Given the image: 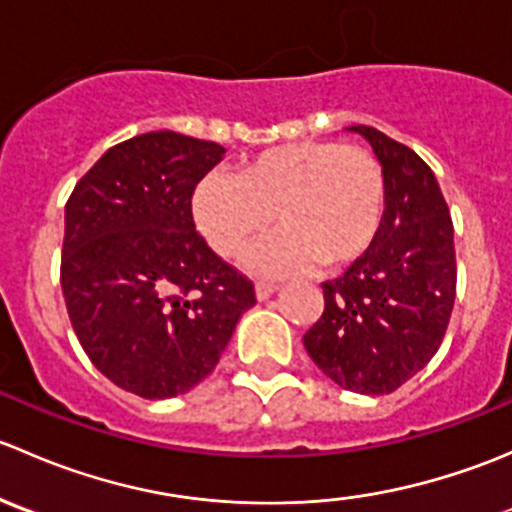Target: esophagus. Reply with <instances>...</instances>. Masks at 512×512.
I'll return each mask as SVG.
<instances>
[{"mask_svg": "<svg viewBox=\"0 0 512 512\" xmlns=\"http://www.w3.org/2000/svg\"><path fill=\"white\" fill-rule=\"evenodd\" d=\"M272 292H275V285H270V282H257V285H255L257 299H267Z\"/></svg>", "mask_w": 512, "mask_h": 512, "instance_id": "34e87169", "label": "esophagus"}]
</instances>
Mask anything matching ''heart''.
Segmentation results:
<instances>
[{
  "instance_id": "obj_1",
  "label": "heart",
  "mask_w": 512,
  "mask_h": 512,
  "mask_svg": "<svg viewBox=\"0 0 512 512\" xmlns=\"http://www.w3.org/2000/svg\"><path fill=\"white\" fill-rule=\"evenodd\" d=\"M386 208L384 165L374 153L334 141H294L242 160L235 178L205 175L193 218L220 257H235L277 227L247 257L262 275L319 265L342 270L379 235Z\"/></svg>"
}]
</instances>
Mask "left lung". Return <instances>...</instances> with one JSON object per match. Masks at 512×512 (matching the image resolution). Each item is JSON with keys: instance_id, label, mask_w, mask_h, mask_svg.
I'll return each mask as SVG.
<instances>
[{"instance_id": "8db88e82", "label": "left lung", "mask_w": 512, "mask_h": 512, "mask_svg": "<svg viewBox=\"0 0 512 512\" xmlns=\"http://www.w3.org/2000/svg\"><path fill=\"white\" fill-rule=\"evenodd\" d=\"M349 131L384 165V220L369 252L322 285L324 312L304 349L342 389L381 396L441 347L456 299L453 223L436 175L409 146L371 126Z\"/></svg>"}]
</instances>
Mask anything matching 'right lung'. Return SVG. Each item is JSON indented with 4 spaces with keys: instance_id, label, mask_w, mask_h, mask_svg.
I'll use <instances>...</instances> for the list:
<instances>
[{
    "instance_id": "add662e5",
    "label": "right lung",
    "mask_w": 512,
    "mask_h": 512,
    "mask_svg": "<svg viewBox=\"0 0 512 512\" xmlns=\"http://www.w3.org/2000/svg\"><path fill=\"white\" fill-rule=\"evenodd\" d=\"M225 148L151 131L108 148L66 200L61 289L91 364L123 391L170 399L225 352L255 287L193 223L195 185Z\"/></svg>"
}]
</instances>
